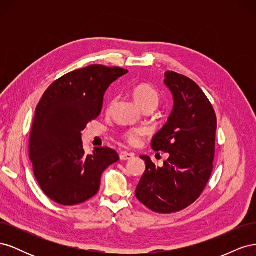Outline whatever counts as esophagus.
Wrapping results in <instances>:
<instances>
[{
	"label": "esophagus",
	"mask_w": 256,
	"mask_h": 256,
	"mask_svg": "<svg viewBox=\"0 0 256 256\" xmlns=\"http://www.w3.org/2000/svg\"><path fill=\"white\" fill-rule=\"evenodd\" d=\"M134 157V154H132V152H122V154H120V160H122V161H125V160H130V159H132Z\"/></svg>",
	"instance_id": "esophagus-1"
}]
</instances>
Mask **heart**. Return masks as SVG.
Instances as JSON below:
<instances>
[{"label": "heart", "mask_w": 256, "mask_h": 256, "mask_svg": "<svg viewBox=\"0 0 256 256\" xmlns=\"http://www.w3.org/2000/svg\"><path fill=\"white\" fill-rule=\"evenodd\" d=\"M132 95L136 102L140 106L142 109L146 106H152L156 109L159 104L158 92L148 84H140L136 86L132 90ZM146 134L145 129H134L126 134V140L131 145H136L140 138Z\"/></svg>", "instance_id": "heart-1"}]
</instances>
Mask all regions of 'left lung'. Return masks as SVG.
I'll return each mask as SVG.
<instances>
[{
    "label": "left lung",
    "instance_id": "8db88e82",
    "mask_svg": "<svg viewBox=\"0 0 256 256\" xmlns=\"http://www.w3.org/2000/svg\"><path fill=\"white\" fill-rule=\"evenodd\" d=\"M164 76L174 104L166 124L154 136L152 148L170 156L160 168L142 154L146 168L136 196L154 212L171 214L191 205L206 187L214 168L216 118L194 81L174 72Z\"/></svg>",
    "mask_w": 256,
    "mask_h": 256
}]
</instances>
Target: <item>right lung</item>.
Segmentation results:
<instances>
[{
  "label": "right lung",
  "mask_w": 256,
  "mask_h": 256,
  "mask_svg": "<svg viewBox=\"0 0 256 256\" xmlns=\"http://www.w3.org/2000/svg\"><path fill=\"white\" fill-rule=\"evenodd\" d=\"M120 67L90 65L54 81L36 108L30 159L44 194L72 206L97 194L104 170L118 161L109 147L84 154L81 131L102 110L110 85L126 74Z\"/></svg>",
  "instance_id": "1"
}]
</instances>
